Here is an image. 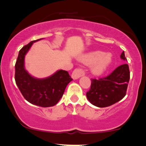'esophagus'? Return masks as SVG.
<instances>
[{
  "label": "esophagus",
  "instance_id": "obj_1",
  "mask_svg": "<svg viewBox=\"0 0 146 146\" xmlns=\"http://www.w3.org/2000/svg\"><path fill=\"white\" fill-rule=\"evenodd\" d=\"M85 74V72L82 68H77V69H75L74 71H73L71 77L73 79H77L79 78L80 77L83 76V75H84Z\"/></svg>",
  "mask_w": 146,
  "mask_h": 146
}]
</instances>
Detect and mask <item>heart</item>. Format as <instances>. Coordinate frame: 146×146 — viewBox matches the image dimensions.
<instances>
[{"label": "heart", "instance_id": "heart-1", "mask_svg": "<svg viewBox=\"0 0 146 146\" xmlns=\"http://www.w3.org/2000/svg\"><path fill=\"white\" fill-rule=\"evenodd\" d=\"M112 57L109 53H103L101 51H92L81 56L80 61L85 64H92L91 71L95 74H101L106 71L111 63Z\"/></svg>", "mask_w": 146, "mask_h": 146}]
</instances>
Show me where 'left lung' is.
<instances>
[{"mask_svg": "<svg viewBox=\"0 0 146 146\" xmlns=\"http://www.w3.org/2000/svg\"><path fill=\"white\" fill-rule=\"evenodd\" d=\"M120 57L127 60L124 51ZM129 78L127 64L120 65L107 77L91 79V88L86 93L87 98L91 104L98 108L111 106L125 96Z\"/></svg>", "mask_w": 146, "mask_h": 146, "instance_id": "obj_1", "label": "left lung"}]
</instances>
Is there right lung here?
<instances>
[{
    "label": "right lung",
    "mask_w": 146,
    "mask_h": 146,
    "mask_svg": "<svg viewBox=\"0 0 146 146\" xmlns=\"http://www.w3.org/2000/svg\"><path fill=\"white\" fill-rule=\"evenodd\" d=\"M33 40L19 50L15 63V82L23 96L31 104L48 108L54 106L63 96L66 87L73 80L67 71L59 70L55 74L45 79H36L25 69L24 60L33 42Z\"/></svg>",
    "instance_id": "1"
}]
</instances>
